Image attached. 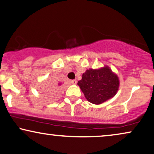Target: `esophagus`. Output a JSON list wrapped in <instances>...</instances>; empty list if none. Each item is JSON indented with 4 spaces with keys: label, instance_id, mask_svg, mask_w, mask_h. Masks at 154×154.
I'll list each match as a JSON object with an SVG mask.
<instances>
[{
    "label": "esophagus",
    "instance_id": "34e87169",
    "mask_svg": "<svg viewBox=\"0 0 154 154\" xmlns=\"http://www.w3.org/2000/svg\"><path fill=\"white\" fill-rule=\"evenodd\" d=\"M71 83H72V84H73V85H75V84L77 83V81L75 79L74 80H72V81H71Z\"/></svg>",
    "mask_w": 154,
    "mask_h": 154
}]
</instances>
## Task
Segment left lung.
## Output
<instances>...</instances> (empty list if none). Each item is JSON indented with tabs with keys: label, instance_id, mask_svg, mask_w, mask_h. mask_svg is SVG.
I'll use <instances>...</instances> for the list:
<instances>
[{
	"label": "left lung",
	"instance_id": "1",
	"mask_svg": "<svg viewBox=\"0 0 154 154\" xmlns=\"http://www.w3.org/2000/svg\"><path fill=\"white\" fill-rule=\"evenodd\" d=\"M78 85L88 102L100 104L116 95L119 79L109 66H105L99 69L86 70Z\"/></svg>",
	"mask_w": 154,
	"mask_h": 154
}]
</instances>
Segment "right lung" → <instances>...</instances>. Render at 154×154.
Masks as SVG:
<instances>
[{
	"instance_id": "right-lung-1",
	"label": "right lung",
	"mask_w": 154,
	"mask_h": 154,
	"mask_svg": "<svg viewBox=\"0 0 154 154\" xmlns=\"http://www.w3.org/2000/svg\"><path fill=\"white\" fill-rule=\"evenodd\" d=\"M60 85L61 83H58V85ZM42 94L48 99L55 97L58 94V88L57 87L56 84H54V83H50L45 89L42 90Z\"/></svg>"
}]
</instances>
